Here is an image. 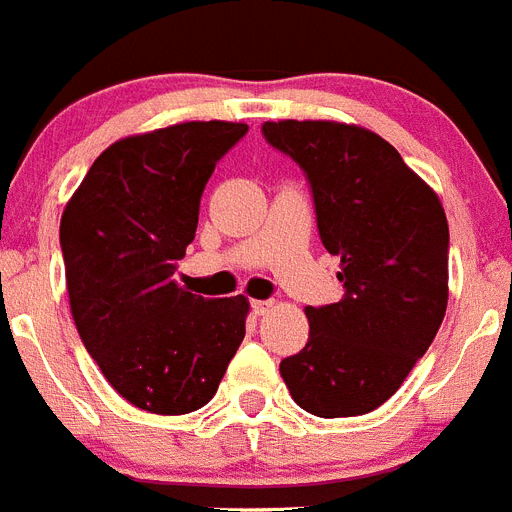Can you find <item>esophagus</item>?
Wrapping results in <instances>:
<instances>
[{
    "mask_svg": "<svg viewBox=\"0 0 512 512\" xmlns=\"http://www.w3.org/2000/svg\"><path fill=\"white\" fill-rule=\"evenodd\" d=\"M270 306H273V301H252V314L262 317L265 311H270Z\"/></svg>",
    "mask_w": 512,
    "mask_h": 512,
    "instance_id": "esophagus-1",
    "label": "esophagus"
}]
</instances>
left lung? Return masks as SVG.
<instances>
[{
	"label": "left lung",
	"instance_id": "obj_1",
	"mask_svg": "<svg viewBox=\"0 0 512 512\" xmlns=\"http://www.w3.org/2000/svg\"><path fill=\"white\" fill-rule=\"evenodd\" d=\"M262 136L309 180L324 250L340 257L345 296L306 306V348L281 361L301 410H376L430 348L448 304V221L399 151L361 126L268 121Z\"/></svg>",
	"mask_w": 512,
	"mask_h": 512
}]
</instances>
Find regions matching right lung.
I'll use <instances>...</instances> for the list:
<instances>
[{
	"mask_svg": "<svg viewBox=\"0 0 512 512\" xmlns=\"http://www.w3.org/2000/svg\"><path fill=\"white\" fill-rule=\"evenodd\" d=\"M244 133V123L190 121L115 141L64 208L71 317L102 376L139 410H201L244 340V296L203 299L175 283L208 177Z\"/></svg>",
	"mask_w": 512,
	"mask_h": 512,
	"instance_id": "1",
	"label": "right lung"
}]
</instances>
